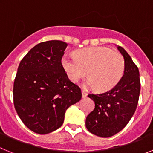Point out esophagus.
I'll use <instances>...</instances> for the list:
<instances>
[{"label":"esophagus","instance_id":"34e87169","mask_svg":"<svg viewBox=\"0 0 153 153\" xmlns=\"http://www.w3.org/2000/svg\"><path fill=\"white\" fill-rule=\"evenodd\" d=\"M82 98H85L87 96V92L85 90H82Z\"/></svg>","mask_w":153,"mask_h":153}]
</instances>
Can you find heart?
I'll return each mask as SVG.
<instances>
[{
    "label": "heart",
    "mask_w": 153,
    "mask_h": 153,
    "mask_svg": "<svg viewBox=\"0 0 153 153\" xmlns=\"http://www.w3.org/2000/svg\"><path fill=\"white\" fill-rule=\"evenodd\" d=\"M75 58L64 55L62 65L69 79L78 83L85 78V85L107 91L116 85L124 73L125 61L118 51L105 47H91L75 51Z\"/></svg>",
    "instance_id": "heart-1"
}]
</instances>
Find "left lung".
<instances>
[{
    "mask_svg": "<svg viewBox=\"0 0 153 153\" xmlns=\"http://www.w3.org/2000/svg\"><path fill=\"white\" fill-rule=\"evenodd\" d=\"M117 48L124 58L123 76L111 89L88 95L95 102V109L86 118V128L102 138L111 137L126 127L137 108L140 93L139 68L123 48Z\"/></svg>",
    "mask_w": 153,
    "mask_h": 153,
    "instance_id": "obj_1",
    "label": "left lung"
}]
</instances>
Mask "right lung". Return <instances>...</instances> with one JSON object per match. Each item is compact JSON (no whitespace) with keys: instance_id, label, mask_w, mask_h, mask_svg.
<instances>
[{"instance_id":"obj_1","label":"right lung","mask_w":153,"mask_h":153,"mask_svg":"<svg viewBox=\"0 0 153 153\" xmlns=\"http://www.w3.org/2000/svg\"><path fill=\"white\" fill-rule=\"evenodd\" d=\"M67 44H38L19 64L13 88L16 111L24 124L38 134L60 128L66 110L82 99V91L69 80L62 65Z\"/></svg>"}]
</instances>
